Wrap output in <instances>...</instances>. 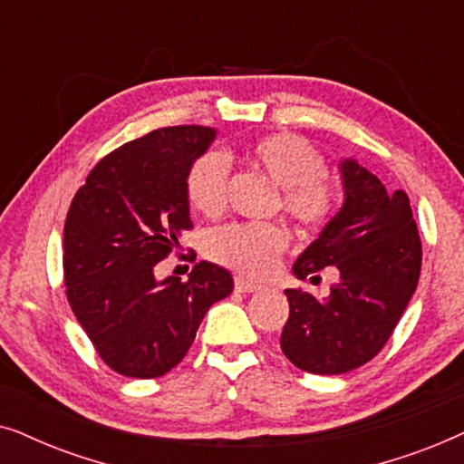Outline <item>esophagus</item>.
I'll return each instance as SVG.
<instances>
[{
    "label": "esophagus",
    "instance_id": "obj_1",
    "mask_svg": "<svg viewBox=\"0 0 464 464\" xmlns=\"http://www.w3.org/2000/svg\"><path fill=\"white\" fill-rule=\"evenodd\" d=\"M236 290L237 293H258V290H261V284L248 282L244 280V277H236Z\"/></svg>",
    "mask_w": 464,
    "mask_h": 464
}]
</instances>
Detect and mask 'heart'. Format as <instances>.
<instances>
[{"label":"heart","mask_w":464,"mask_h":464,"mask_svg":"<svg viewBox=\"0 0 464 464\" xmlns=\"http://www.w3.org/2000/svg\"><path fill=\"white\" fill-rule=\"evenodd\" d=\"M250 163L282 188V209L301 228H318L331 218L335 190L324 178V160L310 141L290 131L267 133L248 146ZM188 201L216 218L225 212L228 163L218 152L197 159L187 178ZM288 248V233L274 225H231L208 237L214 261L248 277H267Z\"/></svg>","instance_id":"heart-1"}]
</instances>
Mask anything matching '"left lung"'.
<instances>
[{"mask_svg":"<svg viewBox=\"0 0 464 464\" xmlns=\"http://www.w3.org/2000/svg\"><path fill=\"white\" fill-rule=\"evenodd\" d=\"M343 203L293 265L296 280L339 271L329 296L286 288L290 314L280 345L295 367L339 375L384 348L418 286L422 246L410 197L388 193L356 159L339 160Z\"/></svg>","mask_w":464,"mask_h":464,"instance_id":"1","label":"left lung"}]
</instances>
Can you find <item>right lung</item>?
<instances>
[{"instance_id":"1","label":"right lung","mask_w":464,"mask_h":464,"mask_svg":"<svg viewBox=\"0 0 464 464\" xmlns=\"http://www.w3.org/2000/svg\"><path fill=\"white\" fill-rule=\"evenodd\" d=\"M214 140L212 127L182 125L127 141L92 168L67 212V301L103 362L127 378L171 372L209 307L233 293V276L208 261L187 282L154 277L193 227L187 178Z\"/></svg>"}]
</instances>
